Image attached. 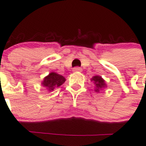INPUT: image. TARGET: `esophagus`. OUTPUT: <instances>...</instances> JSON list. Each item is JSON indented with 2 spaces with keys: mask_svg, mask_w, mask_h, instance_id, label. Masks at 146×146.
Segmentation results:
<instances>
[{
  "mask_svg": "<svg viewBox=\"0 0 146 146\" xmlns=\"http://www.w3.org/2000/svg\"><path fill=\"white\" fill-rule=\"evenodd\" d=\"M72 71H73L74 72H82V69H81L80 67H78V66H77V67L73 68Z\"/></svg>",
  "mask_w": 146,
  "mask_h": 146,
  "instance_id": "34e87169",
  "label": "esophagus"
}]
</instances>
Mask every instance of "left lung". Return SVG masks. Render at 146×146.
<instances>
[{
	"mask_svg": "<svg viewBox=\"0 0 146 146\" xmlns=\"http://www.w3.org/2000/svg\"><path fill=\"white\" fill-rule=\"evenodd\" d=\"M92 80H93V82H95V84L96 85V88L97 89L96 90V92H98V90L100 88H102L106 86V84L104 82V80L101 78V77L100 76H95L92 78Z\"/></svg>",
	"mask_w": 146,
	"mask_h": 146,
	"instance_id": "obj_1",
	"label": "left lung"
}]
</instances>
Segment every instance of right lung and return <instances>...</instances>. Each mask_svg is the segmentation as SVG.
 <instances>
[{"label": "right lung", "mask_w": 146, "mask_h": 146, "mask_svg": "<svg viewBox=\"0 0 146 146\" xmlns=\"http://www.w3.org/2000/svg\"><path fill=\"white\" fill-rule=\"evenodd\" d=\"M65 80H66L63 76L52 72L44 78L42 85L47 88V89H48L50 91H51V90H53L55 88L61 86L65 82Z\"/></svg>", "instance_id": "1"}]
</instances>
